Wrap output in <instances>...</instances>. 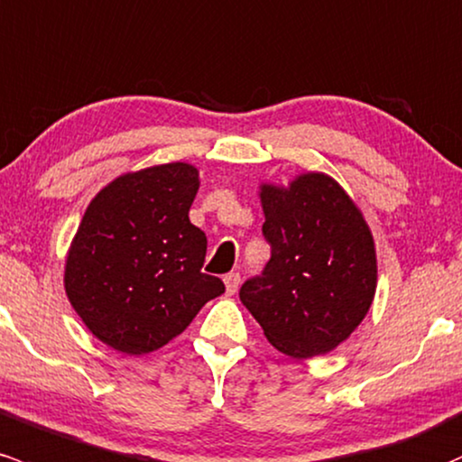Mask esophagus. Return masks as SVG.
Wrapping results in <instances>:
<instances>
[{
    "instance_id": "esophagus-1",
    "label": "esophagus",
    "mask_w": 462,
    "mask_h": 462,
    "mask_svg": "<svg viewBox=\"0 0 462 462\" xmlns=\"http://www.w3.org/2000/svg\"><path fill=\"white\" fill-rule=\"evenodd\" d=\"M223 285H226L227 296H232V293H235L236 289H239V285H241V276L236 272L226 273V276H223Z\"/></svg>"
}]
</instances>
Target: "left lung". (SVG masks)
Masks as SVG:
<instances>
[{
	"instance_id": "1",
	"label": "left lung",
	"mask_w": 462,
	"mask_h": 462,
	"mask_svg": "<svg viewBox=\"0 0 462 462\" xmlns=\"http://www.w3.org/2000/svg\"><path fill=\"white\" fill-rule=\"evenodd\" d=\"M272 258L241 287V302L273 348L293 359L331 353L366 318L377 252L362 210L320 171L258 186Z\"/></svg>"
}]
</instances>
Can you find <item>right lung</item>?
<instances>
[{"instance_id": "add662e5", "label": "right lung", "mask_w": 462, "mask_h": 462, "mask_svg": "<svg viewBox=\"0 0 462 462\" xmlns=\"http://www.w3.org/2000/svg\"><path fill=\"white\" fill-rule=\"evenodd\" d=\"M197 190V166L169 162L118 175L89 201L63 285L85 327L114 351H157L226 291L201 272L206 235L189 219Z\"/></svg>"}]
</instances>
